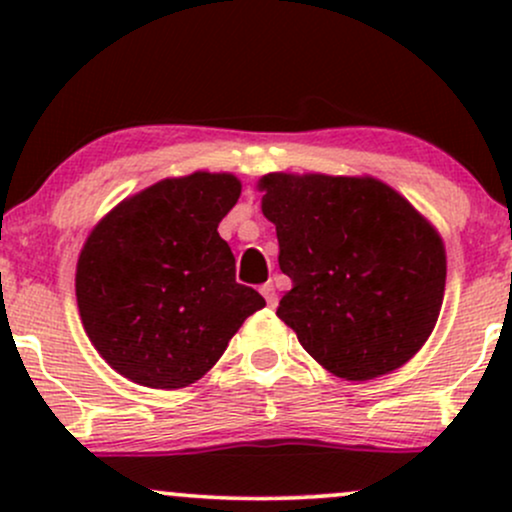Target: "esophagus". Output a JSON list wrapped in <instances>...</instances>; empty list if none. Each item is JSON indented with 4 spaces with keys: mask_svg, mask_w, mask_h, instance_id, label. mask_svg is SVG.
Here are the masks:
<instances>
[{
    "mask_svg": "<svg viewBox=\"0 0 512 512\" xmlns=\"http://www.w3.org/2000/svg\"><path fill=\"white\" fill-rule=\"evenodd\" d=\"M260 293L264 296V301H267L269 308H274L276 301H279V298H276V289H274L272 281H267V284H264L262 289H260Z\"/></svg>",
    "mask_w": 512,
    "mask_h": 512,
    "instance_id": "34e87169",
    "label": "esophagus"
}]
</instances>
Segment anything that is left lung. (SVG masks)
Returning a JSON list of instances; mask_svg holds the SVG:
<instances>
[{"instance_id": "1", "label": "left lung", "mask_w": 512, "mask_h": 512, "mask_svg": "<svg viewBox=\"0 0 512 512\" xmlns=\"http://www.w3.org/2000/svg\"><path fill=\"white\" fill-rule=\"evenodd\" d=\"M257 190L293 281L276 315L303 349L358 383L402 368L443 305L448 260L433 223L370 175L267 173Z\"/></svg>"}]
</instances>
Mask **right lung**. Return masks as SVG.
<instances>
[{"label":"right lung","instance_id":"obj_1","mask_svg":"<svg viewBox=\"0 0 512 512\" xmlns=\"http://www.w3.org/2000/svg\"><path fill=\"white\" fill-rule=\"evenodd\" d=\"M240 180L197 173L122 199L88 233L76 262L84 330L110 368L154 390L197 383L264 298L236 281L219 236Z\"/></svg>","mask_w":512,"mask_h":512}]
</instances>
